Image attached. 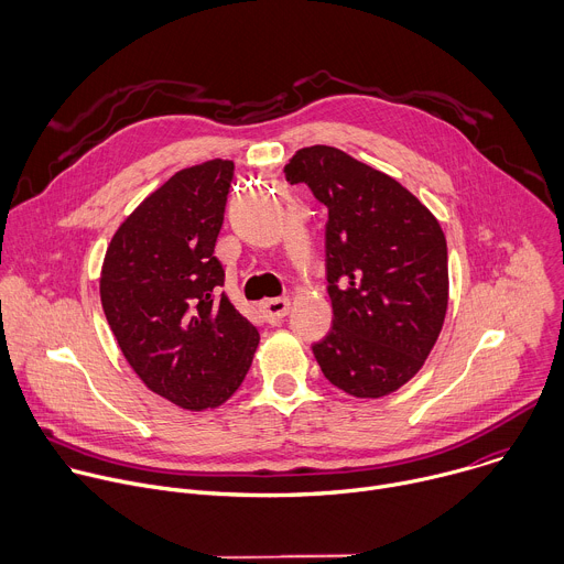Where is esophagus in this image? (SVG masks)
Returning <instances> with one entry per match:
<instances>
[{
    "label": "esophagus",
    "instance_id": "obj_1",
    "mask_svg": "<svg viewBox=\"0 0 564 564\" xmlns=\"http://www.w3.org/2000/svg\"><path fill=\"white\" fill-rule=\"evenodd\" d=\"M261 310L270 324H279V321L285 318L290 312V299H268L261 303Z\"/></svg>",
    "mask_w": 564,
    "mask_h": 564
}]
</instances>
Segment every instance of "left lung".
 Here are the masks:
<instances>
[{
	"mask_svg": "<svg viewBox=\"0 0 564 564\" xmlns=\"http://www.w3.org/2000/svg\"><path fill=\"white\" fill-rule=\"evenodd\" d=\"M283 172L328 207L333 330L312 346L316 364L352 397L390 394L420 372L444 326V231L406 187L337 147H303Z\"/></svg>",
	"mask_w": 564,
	"mask_h": 564,
	"instance_id": "8db88e82",
	"label": "left lung"
}]
</instances>
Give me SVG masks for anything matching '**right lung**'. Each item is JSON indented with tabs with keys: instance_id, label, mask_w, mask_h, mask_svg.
Returning <instances> with one entry per match:
<instances>
[{
	"instance_id": "add662e5",
	"label": "right lung",
	"mask_w": 564,
	"mask_h": 564,
	"mask_svg": "<svg viewBox=\"0 0 564 564\" xmlns=\"http://www.w3.org/2000/svg\"><path fill=\"white\" fill-rule=\"evenodd\" d=\"M231 160L176 172L118 227L100 274L111 333L142 383L185 411L216 409L243 383L259 330L220 285L214 257Z\"/></svg>"
}]
</instances>
